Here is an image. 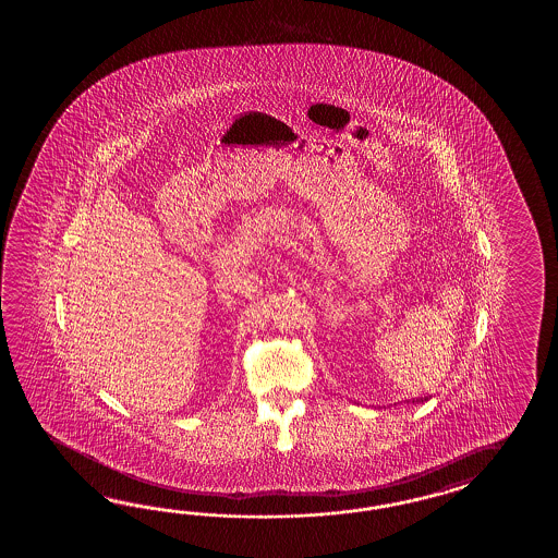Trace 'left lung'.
Listing matches in <instances>:
<instances>
[{
	"label": "left lung",
	"instance_id": "obj_1",
	"mask_svg": "<svg viewBox=\"0 0 558 558\" xmlns=\"http://www.w3.org/2000/svg\"><path fill=\"white\" fill-rule=\"evenodd\" d=\"M421 401H423V399H421ZM413 403H415V401H413Z\"/></svg>",
	"mask_w": 558,
	"mask_h": 558
}]
</instances>
